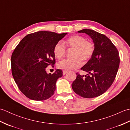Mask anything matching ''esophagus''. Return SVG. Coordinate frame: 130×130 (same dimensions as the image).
Masks as SVG:
<instances>
[{"mask_svg": "<svg viewBox=\"0 0 130 130\" xmlns=\"http://www.w3.org/2000/svg\"><path fill=\"white\" fill-rule=\"evenodd\" d=\"M62 72H63V75H65L66 73H67L68 72V70H62Z\"/></svg>", "mask_w": 130, "mask_h": 130, "instance_id": "1", "label": "esophagus"}]
</instances>
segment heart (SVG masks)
Instances as JSON below:
<instances>
[{"mask_svg":"<svg viewBox=\"0 0 130 130\" xmlns=\"http://www.w3.org/2000/svg\"><path fill=\"white\" fill-rule=\"evenodd\" d=\"M64 44L67 48L73 50L71 54L73 59H65L58 62L57 67L60 69L69 70L79 68L82 65L81 60L84 61L90 60L95 51L94 43L79 35L69 37L66 40ZM65 47L61 42H58L54 48L55 57L61 59L65 56Z\"/></svg>","mask_w":130,"mask_h":130,"instance_id":"obj_1","label":"heart"}]
</instances>
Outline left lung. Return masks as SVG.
I'll use <instances>...</instances> for the list:
<instances>
[{
  "mask_svg": "<svg viewBox=\"0 0 130 130\" xmlns=\"http://www.w3.org/2000/svg\"><path fill=\"white\" fill-rule=\"evenodd\" d=\"M78 32L85 33L92 38L95 51L92 57L81 68L88 74L81 75L76 73V78L71 87L74 92L82 97H96L106 92L113 83L119 68V53L105 35L89 29Z\"/></svg>",
  "mask_w": 130,
  "mask_h": 130,
  "instance_id": "1",
  "label": "left lung"
}]
</instances>
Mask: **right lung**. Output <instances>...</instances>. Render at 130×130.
Returning <instances> with one entry per match:
<instances>
[{
  "mask_svg": "<svg viewBox=\"0 0 130 130\" xmlns=\"http://www.w3.org/2000/svg\"><path fill=\"white\" fill-rule=\"evenodd\" d=\"M67 34L38 31L26 36L14 50L11 68L18 88L27 98L35 101L47 99L54 94L61 70L46 73V68L55 63V45Z\"/></svg>",
  "mask_w": 130,
  "mask_h": 130,
  "instance_id": "add662e5",
  "label": "right lung"
}]
</instances>
